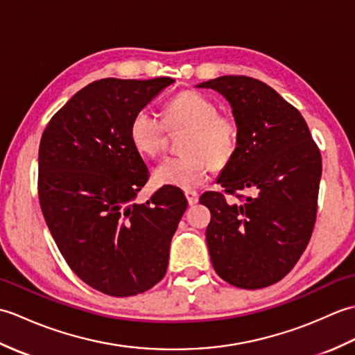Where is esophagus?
Here are the masks:
<instances>
[{
	"mask_svg": "<svg viewBox=\"0 0 355 355\" xmlns=\"http://www.w3.org/2000/svg\"><path fill=\"white\" fill-rule=\"evenodd\" d=\"M184 195H186V200H187V202H189L191 206L197 205L198 200H200V197H198V193H197V192H186Z\"/></svg>",
	"mask_w": 355,
	"mask_h": 355,
	"instance_id": "esophagus-1",
	"label": "esophagus"
}]
</instances>
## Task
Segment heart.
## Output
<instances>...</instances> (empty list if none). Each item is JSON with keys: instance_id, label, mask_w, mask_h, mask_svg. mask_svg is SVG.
Here are the masks:
<instances>
[{"instance_id": "1", "label": "heart", "mask_w": 355, "mask_h": 355, "mask_svg": "<svg viewBox=\"0 0 355 355\" xmlns=\"http://www.w3.org/2000/svg\"><path fill=\"white\" fill-rule=\"evenodd\" d=\"M189 131L182 150L184 157L168 158L157 166L155 182L177 189L193 191L205 184L212 168H224L235 157L238 123L220 107L193 89L178 93L166 105L164 122L148 110H140L130 123V140L139 154L160 155L168 145L169 132Z\"/></svg>"}]
</instances>
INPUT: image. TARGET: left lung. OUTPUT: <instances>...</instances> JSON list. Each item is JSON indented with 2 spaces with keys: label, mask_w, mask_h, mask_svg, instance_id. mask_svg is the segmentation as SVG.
Listing matches in <instances>:
<instances>
[{
  "label": "left lung",
  "mask_w": 355,
  "mask_h": 355,
  "mask_svg": "<svg viewBox=\"0 0 355 355\" xmlns=\"http://www.w3.org/2000/svg\"><path fill=\"white\" fill-rule=\"evenodd\" d=\"M198 87L223 94L238 123L235 157L216 182L223 191L200 198L212 215L206 230L210 259L230 285L263 288L288 275L310 243L320 150L302 114L263 82L221 76Z\"/></svg>",
  "instance_id": "obj_1"
}]
</instances>
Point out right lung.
<instances>
[{
  "label": "right lung",
  "instance_id": "obj_1",
  "mask_svg": "<svg viewBox=\"0 0 355 355\" xmlns=\"http://www.w3.org/2000/svg\"><path fill=\"white\" fill-rule=\"evenodd\" d=\"M173 82H92L42 132L37 193L45 223L78 277L108 296H135L162 281L187 207L172 186L134 201L149 171L130 140L131 119Z\"/></svg>",
  "mask_w": 355,
  "mask_h": 355
}]
</instances>
